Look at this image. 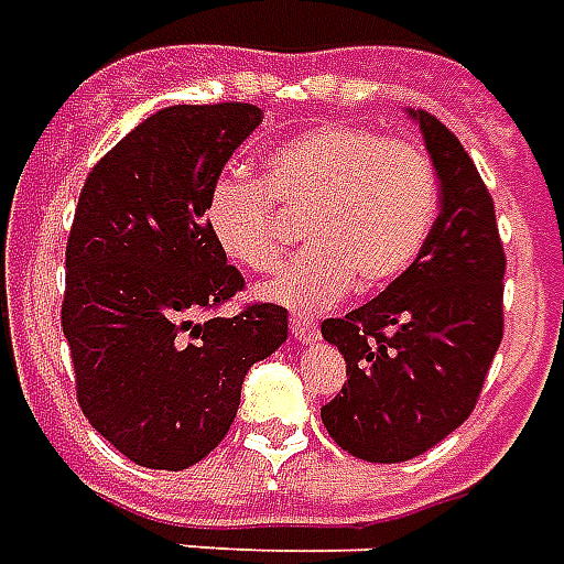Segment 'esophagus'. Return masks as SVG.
<instances>
[{
    "label": "esophagus",
    "instance_id": "esophagus-1",
    "mask_svg": "<svg viewBox=\"0 0 564 564\" xmlns=\"http://www.w3.org/2000/svg\"><path fill=\"white\" fill-rule=\"evenodd\" d=\"M290 328L292 337L299 339V343H313V339L319 337V325L313 319H307V316H292Z\"/></svg>",
    "mask_w": 564,
    "mask_h": 564
}]
</instances>
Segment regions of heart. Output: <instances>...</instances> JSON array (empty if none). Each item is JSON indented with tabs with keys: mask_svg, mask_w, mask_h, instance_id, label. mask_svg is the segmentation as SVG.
I'll return each mask as SVG.
<instances>
[{
	"mask_svg": "<svg viewBox=\"0 0 564 564\" xmlns=\"http://www.w3.org/2000/svg\"><path fill=\"white\" fill-rule=\"evenodd\" d=\"M283 213L304 215V242L263 295L301 313L384 290L416 263L441 209L435 162L420 144L387 139L355 123H322L301 132L265 162V186L218 177L206 195V227L218 248L265 274L286 248Z\"/></svg>",
	"mask_w": 564,
	"mask_h": 564,
	"instance_id": "obj_1",
	"label": "heart"
}]
</instances>
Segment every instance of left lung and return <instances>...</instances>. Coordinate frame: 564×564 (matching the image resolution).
I'll return each instance as SVG.
<instances>
[{
    "mask_svg": "<svg viewBox=\"0 0 564 564\" xmlns=\"http://www.w3.org/2000/svg\"><path fill=\"white\" fill-rule=\"evenodd\" d=\"M441 180V215L423 253L381 295L322 337L346 358V384L322 423L346 453L399 464L473 414L502 339V253L491 192L429 111H411Z\"/></svg>",
    "mask_w": 564,
    "mask_h": 564,
    "instance_id": "left-lung-1",
    "label": "left lung"
}]
</instances>
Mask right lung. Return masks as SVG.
I'll use <instances>...</instances> for the list:
<instances>
[{
  "mask_svg": "<svg viewBox=\"0 0 564 564\" xmlns=\"http://www.w3.org/2000/svg\"><path fill=\"white\" fill-rule=\"evenodd\" d=\"M251 102L167 106L82 186L62 328L88 423L129 462L186 470L225 441L242 381L286 339L281 304L218 316L245 278L206 227V195L260 127Z\"/></svg>",
  "mask_w": 564,
  "mask_h": 564,
  "instance_id": "1",
  "label": "right lung"
}]
</instances>
